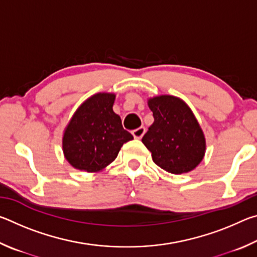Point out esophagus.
<instances>
[{
  "mask_svg": "<svg viewBox=\"0 0 257 257\" xmlns=\"http://www.w3.org/2000/svg\"><path fill=\"white\" fill-rule=\"evenodd\" d=\"M145 132H146V130H145L144 127H139L137 129L133 130V136L136 139H141L143 136H144Z\"/></svg>",
  "mask_w": 257,
  "mask_h": 257,
  "instance_id": "obj_1",
  "label": "esophagus"
}]
</instances>
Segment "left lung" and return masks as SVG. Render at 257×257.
Masks as SVG:
<instances>
[{"label":"left lung","mask_w":257,"mask_h":257,"mask_svg":"<svg viewBox=\"0 0 257 257\" xmlns=\"http://www.w3.org/2000/svg\"><path fill=\"white\" fill-rule=\"evenodd\" d=\"M147 104L154 122L142 142L154 163L173 175L193 171L204 159L206 141L191 108L172 95L151 97Z\"/></svg>","instance_id":"1"}]
</instances>
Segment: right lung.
I'll return each instance as SVG.
<instances>
[{"label": "right lung", "mask_w": 257, "mask_h": 257, "mask_svg": "<svg viewBox=\"0 0 257 257\" xmlns=\"http://www.w3.org/2000/svg\"><path fill=\"white\" fill-rule=\"evenodd\" d=\"M115 94L97 93L82 102L62 137L63 155L77 170L99 172L116 159L121 147L134 139L113 111Z\"/></svg>", "instance_id": "1"}]
</instances>
